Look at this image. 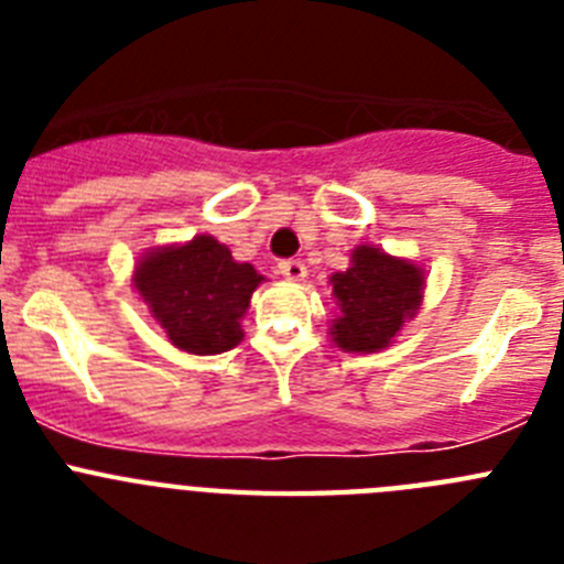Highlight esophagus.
Masks as SVG:
<instances>
[{"label":"esophagus","mask_w":564,"mask_h":564,"mask_svg":"<svg viewBox=\"0 0 564 564\" xmlns=\"http://www.w3.org/2000/svg\"><path fill=\"white\" fill-rule=\"evenodd\" d=\"M279 273L288 279V282H302L307 276L305 262H299V259H285V262H279Z\"/></svg>","instance_id":"obj_1"}]
</instances>
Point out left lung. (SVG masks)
Returning a JSON list of instances; mask_svg holds the SVG:
<instances>
[{"label":"left lung","mask_w":564,"mask_h":564,"mask_svg":"<svg viewBox=\"0 0 564 564\" xmlns=\"http://www.w3.org/2000/svg\"><path fill=\"white\" fill-rule=\"evenodd\" d=\"M338 316L330 336L344 352H378L390 347L403 322L417 313L426 279L410 259L381 248L358 246L350 268L330 276Z\"/></svg>","instance_id":"obj_1"}]
</instances>
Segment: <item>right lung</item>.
Wrapping results in <instances>:
<instances>
[{"label": "right lung", "instance_id": "obj_1", "mask_svg": "<svg viewBox=\"0 0 564 564\" xmlns=\"http://www.w3.org/2000/svg\"><path fill=\"white\" fill-rule=\"evenodd\" d=\"M262 279L253 265L237 262L223 242L197 234L183 246L143 253L132 282L177 350L217 356L242 341L239 318Z\"/></svg>", "mask_w": 564, "mask_h": 564}]
</instances>
